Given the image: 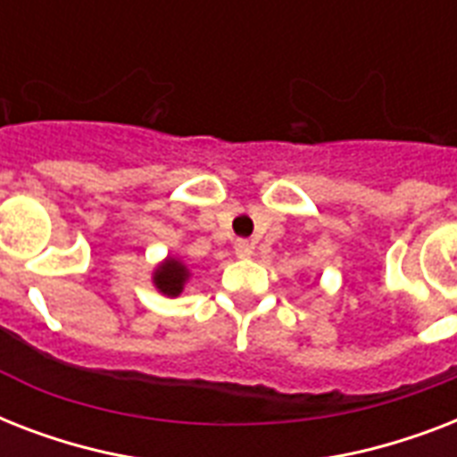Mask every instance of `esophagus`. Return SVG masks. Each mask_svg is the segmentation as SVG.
<instances>
[{"label":"esophagus","mask_w":457,"mask_h":457,"mask_svg":"<svg viewBox=\"0 0 457 457\" xmlns=\"http://www.w3.org/2000/svg\"><path fill=\"white\" fill-rule=\"evenodd\" d=\"M235 253L239 258H251L253 256V244L246 242V239H239V242H235Z\"/></svg>","instance_id":"esophagus-1"}]
</instances>
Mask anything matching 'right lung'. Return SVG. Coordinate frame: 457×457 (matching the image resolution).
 I'll use <instances>...</instances> for the list:
<instances>
[{"label":"right lung","mask_w":457,"mask_h":457,"mask_svg":"<svg viewBox=\"0 0 457 457\" xmlns=\"http://www.w3.org/2000/svg\"><path fill=\"white\" fill-rule=\"evenodd\" d=\"M189 278H192L189 265L178 256H165L152 272L154 287H156L163 296H168V299L179 296L187 282H189Z\"/></svg>","instance_id":"1"}]
</instances>
